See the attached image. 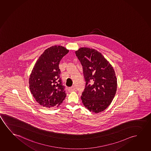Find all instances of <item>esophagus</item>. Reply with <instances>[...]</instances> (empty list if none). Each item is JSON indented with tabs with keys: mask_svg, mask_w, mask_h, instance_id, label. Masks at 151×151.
I'll return each mask as SVG.
<instances>
[{
	"mask_svg": "<svg viewBox=\"0 0 151 151\" xmlns=\"http://www.w3.org/2000/svg\"><path fill=\"white\" fill-rule=\"evenodd\" d=\"M76 90V88H75V86H72L71 87H70L69 88V91H74Z\"/></svg>",
	"mask_w": 151,
	"mask_h": 151,
	"instance_id": "34e87169",
	"label": "esophagus"
}]
</instances>
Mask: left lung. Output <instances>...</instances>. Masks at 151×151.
Segmentation results:
<instances>
[{
  "label": "left lung",
  "instance_id": "1",
  "mask_svg": "<svg viewBox=\"0 0 151 151\" xmlns=\"http://www.w3.org/2000/svg\"><path fill=\"white\" fill-rule=\"evenodd\" d=\"M81 62L86 86L81 96L86 108L101 112L112 102L117 89V80L112 65L99 51L81 48L76 51Z\"/></svg>",
  "mask_w": 151,
  "mask_h": 151
}]
</instances>
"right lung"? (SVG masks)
Returning a JSON list of instances; mask_svg holds the SVG:
<instances>
[{"mask_svg": "<svg viewBox=\"0 0 151 151\" xmlns=\"http://www.w3.org/2000/svg\"><path fill=\"white\" fill-rule=\"evenodd\" d=\"M69 52L62 46H52L39 58L29 78V87L36 101L46 108L58 106L65 96L60 78V60Z\"/></svg>", "mask_w": 151, "mask_h": 151, "instance_id": "obj_1", "label": "right lung"}]
</instances>
